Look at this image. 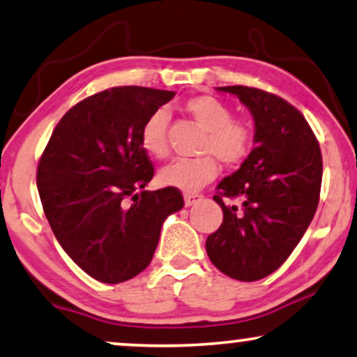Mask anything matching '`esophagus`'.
<instances>
[{"label":"esophagus","instance_id":"34e87169","mask_svg":"<svg viewBox=\"0 0 357 357\" xmlns=\"http://www.w3.org/2000/svg\"><path fill=\"white\" fill-rule=\"evenodd\" d=\"M199 199H200V195H197V194H185V195H184V204H185V207H190V205H194L195 202H197Z\"/></svg>","mask_w":357,"mask_h":357}]
</instances>
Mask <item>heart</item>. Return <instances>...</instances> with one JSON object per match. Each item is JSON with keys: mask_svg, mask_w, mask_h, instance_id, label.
<instances>
[{"mask_svg": "<svg viewBox=\"0 0 357 357\" xmlns=\"http://www.w3.org/2000/svg\"><path fill=\"white\" fill-rule=\"evenodd\" d=\"M185 112L205 130L199 147L204 157L179 160L158 174V183L183 192H197L218 174V162L227 167L241 165L254 147V129L244 119H234L228 103L213 95H195L185 100ZM168 112L165 108L150 113L140 126V147L153 158L168 155Z\"/></svg>", "mask_w": 357, "mask_h": 357, "instance_id": "heart-1", "label": "heart"}]
</instances>
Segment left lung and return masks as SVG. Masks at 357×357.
Listing matches in <instances>:
<instances>
[{
  "label": "left lung",
  "mask_w": 357,
  "mask_h": 357,
  "mask_svg": "<svg viewBox=\"0 0 357 357\" xmlns=\"http://www.w3.org/2000/svg\"><path fill=\"white\" fill-rule=\"evenodd\" d=\"M254 118L255 147L238 172L220 181L213 200L223 223L205 241L220 272L257 281L280 268L312 222L322 185V153L309 123L286 100L264 90L228 85ZM241 198V209L222 197Z\"/></svg>",
  "instance_id": "left-lung-1"
}]
</instances>
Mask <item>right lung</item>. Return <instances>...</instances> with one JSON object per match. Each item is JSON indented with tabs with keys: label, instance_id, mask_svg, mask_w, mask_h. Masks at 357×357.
Segmentation results:
<instances>
[{
	"label": "right lung",
	"instance_id": "obj_1",
	"mask_svg": "<svg viewBox=\"0 0 357 357\" xmlns=\"http://www.w3.org/2000/svg\"><path fill=\"white\" fill-rule=\"evenodd\" d=\"M173 97L134 85L87 97L59 119L40 158L37 188L50 227L102 283L147 268L163 222L184 205L174 188L145 190L153 167L139 140L145 118Z\"/></svg>",
	"mask_w": 357,
	"mask_h": 357
}]
</instances>
